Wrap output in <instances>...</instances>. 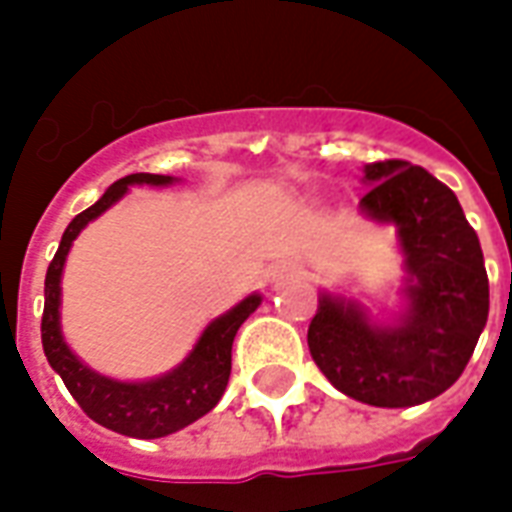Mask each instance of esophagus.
<instances>
[{
  "mask_svg": "<svg viewBox=\"0 0 512 512\" xmlns=\"http://www.w3.org/2000/svg\"><path fill=\"white\" fill-rule=\"evenodd\" d=\"M300 276H303L300 265L282 263V265H276V271H273V282H276V284L292 282V279H300Z\"/></svg>",
  "mask_w": 512,
  "mask_h": 512,
  "instance_id": "obj_1",
  "label": "esophagus"
}]
</instances>
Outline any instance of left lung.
Masks as SVG:
<instances>
[{
	"label": "left lung",
	"instance_id": "left-lung-1",
	"mask_svg": "<svg viewBox=\"0 0 512 512\" xmlns=\"http://www.w3.org/2000/svg\"><path fill=\"white\" fill-rule=\"evenodd\" d=\"M362 212L395 222L408 265V311L395 327L370 325L351 300L322 295L308 351L327 381L360 403L408 408L462 376L489 319L481 241L456 195L408 161L365 166Z\"/></svg>",
	"mask_w": 512,
	"mask_h": 512
}]
</instances>
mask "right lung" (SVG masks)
<instances>
[{
    "instance_id": "1",
    "label": "right lung",
    "mask_w": 512,
    "mask_h": 512,
    "mask_svg": "<svg viewBox=\"0 0 512 512\" xmlns=\"http://www.w3.org/2000/svg\"><path fill=\"white\" fill-rule=\"evenodd\" d=\"M169 182L171 177H163V174H128L117 179L96 204L88 206L66 225L56 257L50 260L48 276H45L42 349H45L50 368L64 378L69 395L96 424L139 440L171 435L193 424L195 419H201L220 403L230 378L233 338L244 325V319L260 306V295H249L247 300H241L225 317L214 319L212 325L206 327L201 341L195 343L190 357L179 368L161 378L142 381V384H123V381L99 376L69 351L61 335V325H58V306H61V271H64V260L72 241L88 222L96 220L101 212H107L109 206L126 193L128 185H169Z\"/></svg>"
}]
</instances>
